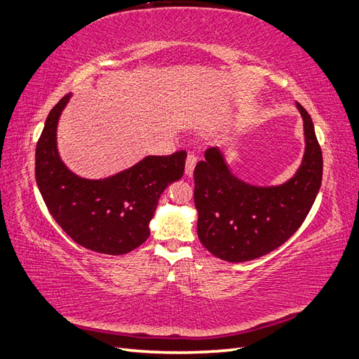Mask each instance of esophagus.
<instances>
[{
	"label": "esophagus",
	"instance_id": "obj_1",
	"mask_svg": "<svg viewBox=\"0 0 359 359\" xmlns=\"http://www.w3.org/2000/svg\"><path fill=\"white\" fill-rule=\"evenodd\" d=\"M196 163H198V156L195 154L190 152L187 155V161H186V175H189V177L194 173V169H195Z\"/></svg>",
	"mask_w": 359,
	"mask_h": 359
}]
</instances>
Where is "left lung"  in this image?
I'll return each instance as SVG.
<instances>
[{
	"label": "left lung",
	"mask_w": 359,
	"mask_h": 359,
	"mask_svg": "<svg viewBox=\"0 0 359 359\" xmlns=\"http://www.w3.org/2000/svg\"><path fill=\"white\" fill-rule=\"evenodd\" d=\"M304 119L306 154L292 180L276 187H255L235 178L217 147L195 167L194 200L198 238L215 257L229 262L259 258L297 232L315 203L323 181V152L312 118Z\"/></svg>",
	"instance_id": "obj_1"
}]
</instances>
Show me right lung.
Wrapping results in <instances>:
<instances>
[{"label":"right lung","mask_w":359,"mask_h":359,"mask_svg":"<svg viewBox=\"0 0 359 359\" xmlns=\"http://www.w3.org/2000/svg\"><path fill=\"white\" fill-rule=\"evenodd\" d=\"M69 98L62 97L50 110L36 142L38 189L53 219L76 244L106 255L129 253L149 238L159 196L182 177L187 154L147 156L106 180L79 178L61 163L57 150L58 118Z\"/></svg>","instance_id":"add662e5"}]
</instances>
